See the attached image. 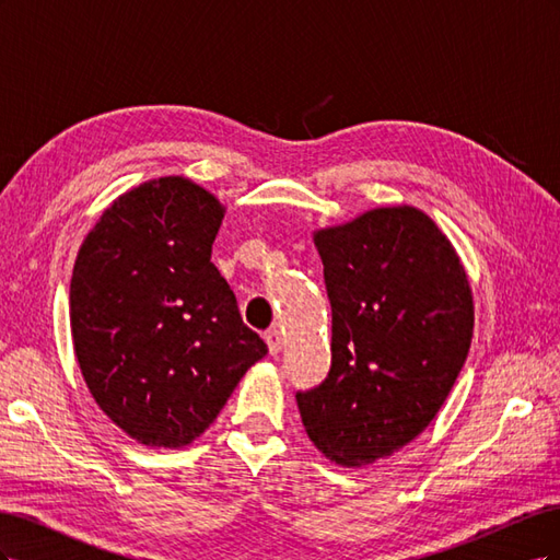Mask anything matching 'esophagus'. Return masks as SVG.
I'll list each match as a JSON object with an SVG mask.
<instances>
[{
	"instance_id": "esophagus-1",
	"label": "esophagus",
	"mask_w": 560,
	"mask_h": 560,
	"mask_svg": "<svg viewBox=\"0 0 560 560\" xmlns=\"http://www.w3.org/2000/svg\"><path fill=\"white\" fill-rule=\"evenodd\" d=\"M266 343H268L270 354H278V352L282 350V334H280V329H278V327H273V329H268V331H266Z\"/></svg>"
}]
</instances>
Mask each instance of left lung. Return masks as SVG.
I'll use <instances>...</instances> for the list:
<instances>
[{
  "instance_id": "left-lung-1",
  "label": "left lung",
  "mask_w": 560,
  "mask_h": 560,
  "mask_svg": "<svg viewBox=\"0 0 560 560\" xmlns=\"http://www.w3.org/2000/svg\"><path fill=\"white\" fill-rule=\"evenodd\" d=\"M331 303V366L299 389L303 428L338 465H369L425 430L460 374L471 290L446 235L416 208L315 233Z\"/></svg>"
}]
</instances>
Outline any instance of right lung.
Instances as JSON below:
<instances>
[{
	"label": "right lung",
	"mask_w": 560,
	"mask_h": 560,
	"mask_svg": "<svg viewBox=\"0 0 560 560\" xmlns=\"http://www.w3.org/2000/svg\"><path fill=\"white\" fill-rule=\"evenodd\" d=\"M222 219L198 184L161 177L118 198L79 249L70 319L81 374L144 446L191 444L268 352L210 261Z\"/></svg>",
	"instance_id": "obj_1"
}]
</instances>
